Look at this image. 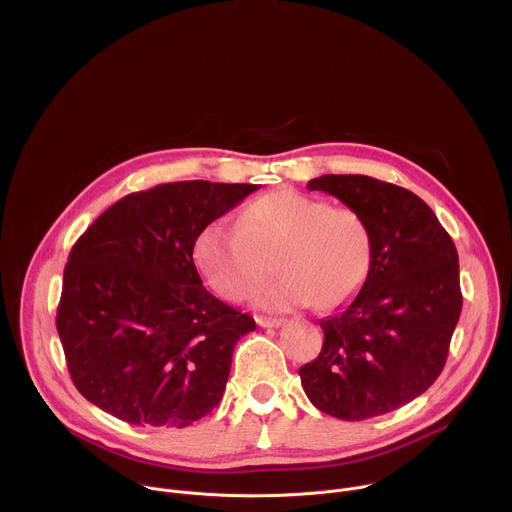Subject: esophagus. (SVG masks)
Instances as JSON below:
<instances>
[{
	"label": "esophagus",
	"mask_w": 512,
	"mask_h": 512,
	"mask_svg": "<svg viewBox=\"0 0 512 512\" xmlns=\"http://www.w3.org/2000/svg\"><path fill=\"white\" fill-rule=\"evenodd\" d=\"M255 320H257V324H259L261 328H279V326L283 324V320H281V318H265V316H257Z\"/></svg>",
	"instance_id": "esophagus-1"
}]
</instances>
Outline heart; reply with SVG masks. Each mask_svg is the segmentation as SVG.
<instances>
[{
	"instance_id": "obj_1",
	"label": "heart",
	"mask_w": 512,
	"mask_h": 512,
	"mask_svg": "<svg viewBox=\"0 0 512 512\" xmlns=\"http://www.w3.org/2000/svg\"><path fill=\"white\" fill-rule=\"evenodd\" d=\"M375 255L371 225L354 206H330L296 190H277L245 204L237 227L214 221L194 241L198 273L218 298L245 300L269 273L253 302L265 310L348 304L367 281Z\"/></svg>"
}]
</instances>
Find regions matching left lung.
Returning <instances> with one entry per match:
<instances>
[{
    "label": "left lung",
    "instance_id": "8db88e82",
    "mask_svg": "<svg viewBox=\"0 0 512 512\" xmlns=\"http://www.w3.org/2000/svg\"><path fill=\"white\" fill-rule=\"evenodd\" d=\"M310 190L358 208L375 255L358 296L324 318V344L300 369L320 411L360 421L395 411L440 377L462 312L460 263L452 237L413 192L360 174H326Z\"/></svg>",
    "mask_w": 512,
    "mask_h": 512
}]
</instances>
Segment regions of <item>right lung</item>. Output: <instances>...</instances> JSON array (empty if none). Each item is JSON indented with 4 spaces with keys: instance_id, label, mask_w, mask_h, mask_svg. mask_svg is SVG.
<instances>
[{
    "instance_id": "obj_1",
    "label": "right lung",
    "mask_w": 512,
    "mask_h": 512,
    "mask_svg": "<svg viewBox=\"0 0 512 512\" xmlns=\"http://www.w3.org/2000/svg\"><path fill=\"white\" fill-rule=\"evenodd\" d=\"M257 188L190 180L133 192L75 243L56 330L87 401L133 425L186 427L223 399L255 320L206 291L192 249Z\"/></svg>"
}]
</instances>
